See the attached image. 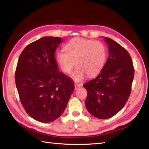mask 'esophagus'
<instances>
[{"label": "esophagus", "instance_id": "34e87169", "mask_svg": "<svg viewBox=\"0 0 149 149\" xmlns=\"http://www.w3.org/2000/svg\"><path fill=\"white\" fill-rule=\"evenodd\" d=\"M74 86H75V90H77V89H78V88H79L81 86V84L75 83Z\"/></svg>", "mask_w": 149, "mask_h": 149}]
</instances>
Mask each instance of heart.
<instances>
[{"label": "heart", "mask_w": 149, "mask_h": 149, "mask_svg": "<svg viewBox=\"0 0 149 149\" xmlns=\"http://www.w3.org/2000/svg\"><path fill=\"white\" fill-rule=\"evenodd\" d=\"M66 51H58L56 58L62 70L70 74L77 65L72 76L75 81H80L87 75L94 77L103 68L106 59L105 45L99 41L76 38L66 44Z\"/></svg>", "instance_id": "obj_1"}]
</instances>
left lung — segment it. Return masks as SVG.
<instances>
[{
  "label": "left lung",
  "instance_id": "8db88e82",
  "mask_svg": "<svg viewBox=\"0 0 149 149\" xmlns=\"http://www.w3.org/2000/svg\"><path fill=\"white\" fill-rule=\"evenodd\" d=\"M109 57L100 74L83 84L88 92L86 107L91 115L107 119L115 115L127 102L134 68L131 57L123 47L104 37Z\"/></svg>",
  "mask_w": 149,
  "mask_h": 149
}]
</instances>
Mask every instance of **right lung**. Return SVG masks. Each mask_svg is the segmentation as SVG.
<instances>
[{"mask_svg": "<svg viewBox=\"0 0 149 149\" xmlns=\"http://www.w3.org/2000/svg\"><path fill=\"white\" fill-rule=\"evenodd\" d=\"M59 37H43L29 44L19 57L15 83L26 113L40 122L61 116L74 90V83L59 72L55 58Z\"/></svg>", "mask_w": 149, "mask_h": 149, "instance_id": "add662e5", "label": "right lung"}]
</instances>
